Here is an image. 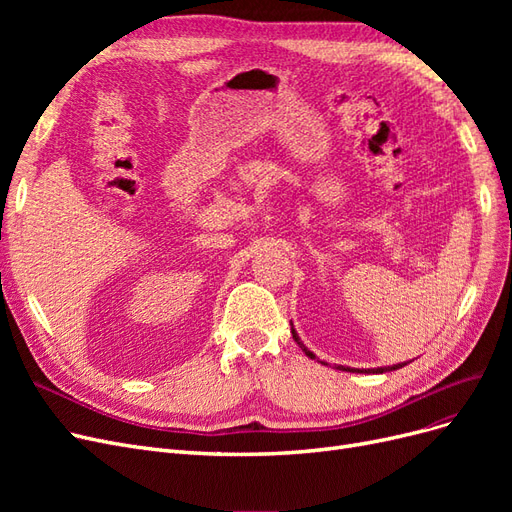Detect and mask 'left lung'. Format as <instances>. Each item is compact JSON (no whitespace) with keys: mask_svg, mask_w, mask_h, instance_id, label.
<instances>
[{"mask_svg":"<svg viewBox=\"0 0 512 512\" xmlns=\"http://www.w3.org/2000/svg\"><path fill=\"white\" fill-rule=\"evenodd\" d=\"M290 333H292V337H294V342H297L299 346H301V350L309 356V359H316V354L312 352V350H307L305 346H303V342H301V339H299V335H297V331H294V327H290ZM404 365H408V363H397V365H391V367H378V369H374L376 371V374H382V371L384 369H389V371H393V369H401V367H404Z\"/></svg>","mask_w":512,"mask_h":512,"instance_id":"left-lung-1","label":"left lung"}]
</instances>
